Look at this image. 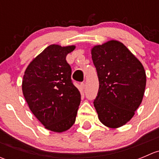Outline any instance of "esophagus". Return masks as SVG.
I'll return each instance as SVG.
<instances>
[{
    "label": "esophagus",
    "mask_w": 159,
    "mask_h": 159,
    "mask_svg": "<svg viewBox=\"0 0 159 159\" xmlns=\"http://www.w3.org/2000/svg\"><path fill=\"white\" fill-rule=\"evenodd\" d=\"M84 88H85V84H84V83H81V84H80V89H81V91H83V90L84 89Z\"/></svg>",
    "instance_id": "obj_1"
}]
</instances>
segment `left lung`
<instances>
[{
	"label": "left lung",
	"mask_w": 159,
	"mask_h": 159,
	"mask_svg": "<svg viewBox=\"0 0 159 159\" xmlns=\"http://www.w3.org/2000/svg\"><path fill=\"white\" fill-rule=\"evenodd\" d=\"M91 57L99 81L94 106L101 122L111 129L125 125L143 99L146 75L140 61L115 40L95 45Z\"/></svg>",
	"instance_id": "left-lung-1"
}]
</instances>
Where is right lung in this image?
<instances>
[{"mask_svg": "<svg viewBox=\"0 0 159 159\" xmlns=\"http://www.w3.org/2000/svg\"><path fill=\"white\" fill-rule=\"evenodd\" d=\"M75 45L51 44L30 61L22 91L30 110L46 129L63 132L75 124L81 94L70 78L67 54Z\"/></svg>", "mask_w": 159, "mask_h": 159, "instance_id": "1", "label": "right lung"}]
</instances>
